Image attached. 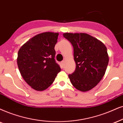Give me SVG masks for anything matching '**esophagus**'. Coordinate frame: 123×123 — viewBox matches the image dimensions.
Masks as SVG:
<instances>
[{
  "label": "esophagus",
  "mask_w": 123,
  "mask_h": 123,
  "mask_svg": "<svg viewBox=\"0 0 123 123\" xmlns=\"http://www.w3.org/2000/svg\"><path fill=\"white\" fill-rule=\"evenodd\" d=\"M64 63H65V61H62L61 62V64L63 66V65H64Z\"/></svg>",
  "instance_id": "34e87169"
}]
</instances>
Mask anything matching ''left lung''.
I'll return each mask as SVG.
<instances>
[{"mask_svg":"<svg viewBox=\"0 0 123 123\" xmlns=\"http://www.w3.org/2000/svg\"><path fill=\"white\" fill-rule=\"evenodd\" d=\"M74 49L76 69L69 78L73 86L81 91L94 88L105 75L109 57L103 43L86 33H63Z\"/></svg>","mask_w":123,"mask_h":123,"instance_id":"1","label":"left lung"}]
</instances>
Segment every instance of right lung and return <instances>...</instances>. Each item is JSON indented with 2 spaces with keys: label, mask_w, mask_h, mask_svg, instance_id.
<instances>
[{
  "label": "right lung",
  "mask_w": 123,
  "mask_h": 123,
  "mask_svg": "<svg viewBox=\"0 0 123 123\" xmlns=\"http://www.w3.org/2000/svg\"><path fill=\"white\" fill-rule=\"evenodd\" d=\"M59 34H38L24 43L18 52V68L23 79L33 89L43 91L49 87L61 71L54 57V46Z\"/></svg>",
  "instance_id": "1"
}]
</instances>
